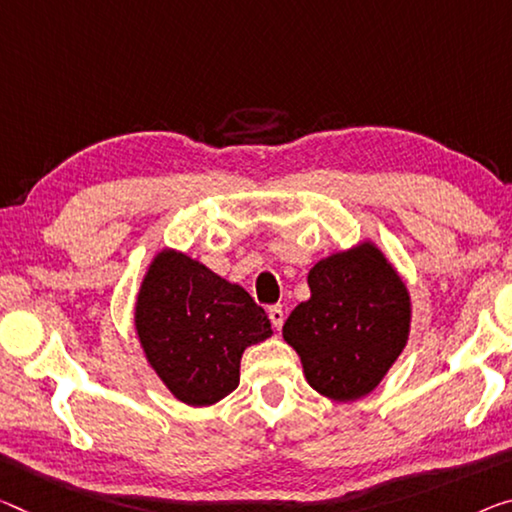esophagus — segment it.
Wrapping results in <instances>:
<instances>
[{
	"mask_svg": "<svg viewBox=\"0 0 512 512\" xmlns=\"http://www.w3.org/2000/svg\"><path fill=\"white\" fill-rule=\"evenodd\" d=\"M267 316H270V322L274 329H281L283 320H286V311H283L281 304H274V306H270V311H267Z\"/></svg>",
	"mask_w": 512,
	"mask_h": 512,
	"instance_id": "34e87169",
	"label": "esophagus"
}]
</instances>
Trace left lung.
Wrapping results in <instances>:
<instances>
[{"instance_id": "obj_1", "label": "left lung", "mask_w": 512, "mask_h": 512, "mask_svg": "<svg viewBox=\"0 0 512 512\" xmlns=\"http://www.w3.org/2000/svg\"><path fill=\"white\" fill-rule=\"evenodd\" d=\"M311 300L295 306L283 338L322 396L357 400L373 391L410 334V295L371 242L320 261L309 272Z\"/></svg>"}]
</instances>
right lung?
Masks as SVG:
<instances>
[{
    "label": "right lung",
    "mask_w": 512,
    "mask_h": 512,
    "mask_svg": "<svg viewBox=\"0 0 512 512\" xmlns=\"http://www.w3.org/2000/svg\"><path fill=\"white\" fill-rule=\"evenodd\" d=\"M135 325L155 373L194 407L229 396L240 382L242 352L272 334L245 288L176 251H162L148 267Z\"/></svg>",
    "instance_id": "obj_1"
}]
</instances>
